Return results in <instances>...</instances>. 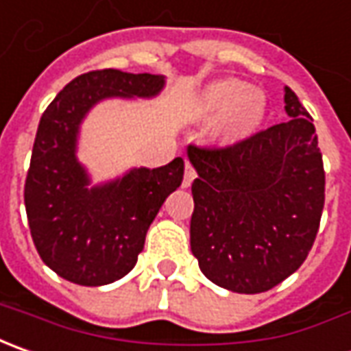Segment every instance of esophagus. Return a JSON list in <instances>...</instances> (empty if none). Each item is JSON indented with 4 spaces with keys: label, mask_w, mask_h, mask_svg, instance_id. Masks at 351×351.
Instances as JSON below:
<instances>
[{
    "label": "esophagus",
    "mask_w": 351,
    "mask_h": 351,
    "mask_svg": "<svg viewBox=\"0 0 351 351\" xmlns=\"http://www.w3.org/2000/svg\"><path fill=\"white\" fill-rule=\"evenodd\" d=\"M194 178H196V169L192 167V163H186L184 167V178H182V186L188 188L192 182H194Z\"/></svg>",
    "instance_id": "1"
}]
</instances>
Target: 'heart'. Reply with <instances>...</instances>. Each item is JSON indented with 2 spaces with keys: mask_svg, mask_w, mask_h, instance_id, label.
<instances>
[{
  "mask_svg": "<svg viewBox=\"0 0 351 351\" xmlns=\"http://www.w3.org/2000/svg\"><path fill=\"white\" fill-rule=\"evenodd\" d=\"M221 130L227 136H247L258 126L264 114V97L256 89H247L243 81L223 79L202 93L198 112L212 116L223 112Z\"/></svg>",
  "mask_w": 351,
  "mask_h": 351,
  "instance_id": "1",
  "label": "heart"
}]
</instances>
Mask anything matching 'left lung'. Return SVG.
Instances as JSON below:
<instances>
[{
	"label": "left lung",
	"mask_w": 351,
	"mask_h": 351,
	"mask_svg": "<svg viewBox=\"0 0 351 351\" xmlns=\"http://www.w3.org/2000/svg\"><path fill=\"white\" fill-rule=\"evenodd\" d=\"M287 122L231 145H190L198 178L190 248L213 284L262 293L305 262L324 208V167L313 118L285 87Z\"/></svg>",
	"instance_id": "left-lung-1"
}]
</instances>
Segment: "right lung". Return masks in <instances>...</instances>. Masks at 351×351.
<instances>
[{"instance_id": "right-lung-1", "label": "right lung", "mask_w": 351, "mask_h": 351, "mask_svg": "<svg viewBox=\"0 0 351 351\" xmlns=\"http://www.w3.org/2000/svg\"><path fill=\"white\" fill-rule=\"evenodd\" d=\"M163 83L152 73L95 69L69 81L44 110L25 180V208L40 258L67 282L95 287L124 278L165 198L182 182L184 161L176 157L89 190L75 159L79 122L93 104L116 95L153 97Z\"/></svg>"}]
</instances>
